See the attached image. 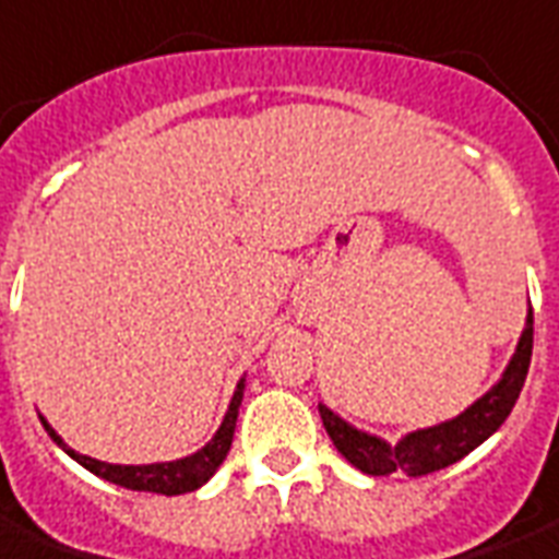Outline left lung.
<instances>
[{
    "label": "left lung",
    "mask_w": 559,
    "mask_h": 559,
    "mask_svg": "<svg viewBox=\"0 0 559 559\" xmlns=\"http://www.w3.org/2000/svg\"><path fill=\"white\" fill-rule=\"evenodd\" d=\"M531 352H534V310H527L525 331L519 336L516 355L510 357L501 381L487 395H480L478 402L454 419L407 433L395 445L374 437V433L357 431L355 425L340 419L334 411H328L325 404H319V416H322V425H325L336 451L366 475H374V478L393 475V472H402L411 478L431 475L437 468H445L466 457L468 451L478 449L480 442L489 440L504 425L522 386H525Z\"/></svg>",
    "instance_id": "8db88e82"
}]
</instances>
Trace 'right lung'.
I'll list each match as a JSON object with an SVG mask.
<instances>
[{"label": "right lung", "instance_id": "right-lung-1", "mask_svg": "<svg viewBox=\"0 0 559 559\" xmlns=\"http://www.w3.org/2000/svg\"><path fill=\"white\" fill-rule=\"evenodd\" d=\"M242 390H246V378H240L237 383V393H234L231 404H228V413H225L223 425H219V431L213 433V440L199 449L190 457L173 460V463H148V466H114V463H102V460H93L87 454H79V451H72L67 442L52 431V425L43 419V428L49 431L58 445H61L67 454H70L75 463L93 472V475H99V478L110 480V484H117V487L126 489H138V492H160V496H181V492H193L202 484L213 478V472L223 466L225 454L231 449L234 440V428H237V413H240V402H242Z\"/></svg>", "mask_w": 559, "mask_h": 559}]
</instances>
